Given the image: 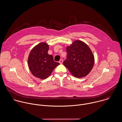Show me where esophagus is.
I'll return each instance as SVG.
<instances>
[{
  "label": "esophagus",
  "instance_id": "34e87169",
  "mask_svg": "<svg viewBox=\"0 0 122 122\" xmlns=\"http://www.w3.org/2000/svg\"><path fill=\"white\" fill-rule=\"evenodd\" d=\"M59 63H60V64H62V63H63V60H62V59L60 60V61H59Z\"/></svg>",
  "mask_w": 122,
  "mask_h": 122
}]
</instances>
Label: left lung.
<instances>
[{
  "instance_id": "1",
  "label": "left lung",
  "mask_w": 122,
  "mask_h": 122,
  "mask_svg": "<svg viewBox=\"0 0 122 122\" xmlns=\"http://www.w3.org/2000/svg\"><path fill=\"white\" fill-rule=\"evenodd\" d=\"M67 57L63 65L76 78L87 75L94 64V56L88 45L80 40L74 41L66 48Z\"/></svg>"
}]
</instances>
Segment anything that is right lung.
Segmentation results:
<instances>
[{
    "mask_svg": "<svg viewBox=\"0 0 122 122\" xmlns=\"http://www.w3.org/2000/svg\"><path fill=\"white\" fill-rule=\"evenodd\" d=\"M49 46L45 42L40 43L33 48L28 56L30 71L34 76L41 80L47 78L60 64L54 61L52 55L48 53Z\"/></svg>",
    "mask_w": 122,
    "mask_h": 122,
    "instance_id": "obj_1",
    "label": "right lung"
}]
</instances>
